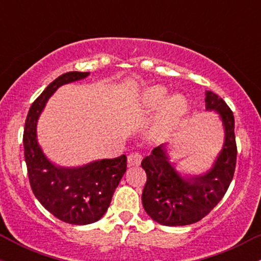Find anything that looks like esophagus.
Segmentation results:
<instances>
[{
  "label": "esophagus",
  "instance_id": "esophagus-1",
  "mask_svg": "<svg viewBox=\"0 0 261 261\" xmlns=\"http://www.w3.org/2000/svg\"><path fill=\"white\" fill-rule=\"evenodd\" d=\"M142 161V154L139 153V152H133L127 155V163L130 166H139Z\"/></svg>",
  "mask_w": 261,
  "mask_h": 261
}]
</instances>
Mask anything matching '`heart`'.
<instances>
[{"label":"heart","mask_w":261,"mask_h":261,"mask_svg":"<svg viewBox=\"0 0 261 261\" xmlns=\"http://www.w3.org/2000/svg\"><path fill=\"white\" fill-rule=\"evenodd\" d=\"M167 95L168 89L166 87L155 85L143 89L136 100L137 108L145 113L154 112L162 106L157 120V128L161 131L174 126L188 110V101L182 95L174 94L168 98Z\"/></svg>","instance_id":"heart-1"}]
</instances>
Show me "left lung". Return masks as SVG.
Segmentation results:
<instances>
[{"label":"left lung","mask_w":261,"mask_h":261,"mask_svg":"<svg viewBox=\"0 0 261 261\" xmlns=\"http://www.w3.org/2000/svg\"><path fill=\"white\" fill-rule=\"evenodd\" d=\"M205 106L216 112L224 128V141L212 168L200 175H181L169 161L167 146L152 149L141 166L147 174L142 191L145 211L164 226H187L200 221L221 201L233 179L237 161L234 116L222 98L206 91Z\"/></svg>","instance_id":"8db88e82"}]
</instances>
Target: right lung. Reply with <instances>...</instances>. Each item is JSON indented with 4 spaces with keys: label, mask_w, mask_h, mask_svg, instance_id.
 Wrapping results in <instances>:
<instances>
[{
    "label": "right lung",
    "mask_w": 261,
    "mask_h": 261,
    "mask_svg": "<svg viewBox=\"0 0 261 261\" xmlns=\"http://www.w3.org/2000/svg\"><path fill=\"white\" fill-rule=\"evenodd\" d=\"M88 74L72 71L53 81L32 104L23 135L29 182L35 197L59 220L77 226L95 222L106 214L114 191L126 172V155L93 161L73 168L56 166L39 146L37 125L47 100L58 88Z\"/></svg>",
    "instance_id": "right-lung-1"
}]
</instances>
